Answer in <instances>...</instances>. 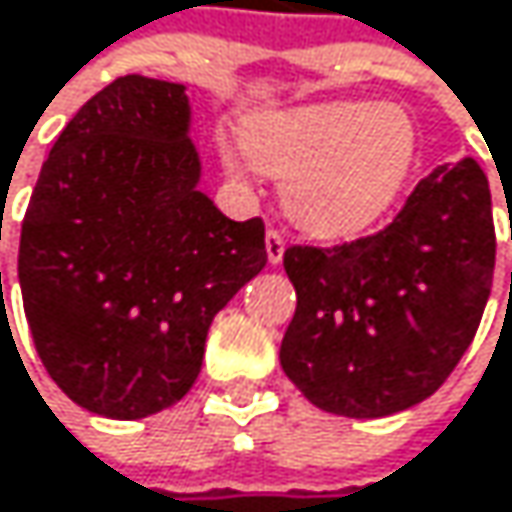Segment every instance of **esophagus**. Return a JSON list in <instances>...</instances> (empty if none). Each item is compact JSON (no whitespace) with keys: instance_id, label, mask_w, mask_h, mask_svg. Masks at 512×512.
Returning a JSON list of instances; mask_svg holds the SVG:
<instances>
[{"instance_id":"esophagus-1","label":"esophagus","mask_w":512,"mask_h":512,"mask_svg":"<svg viewBox=\"0 0 512 512\" xmlns=\"http://www.w3.org/2000/svg\"><path fill=\"white\" fill-rule=\"evenodd\" d=\"M285 236L279 233V230H267V261L276 267V264H282V258H285Z\"/></svg>"}]
</instances>
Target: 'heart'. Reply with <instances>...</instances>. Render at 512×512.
I'll list each match as a JSON object with an SVG mask.
<instances>
[{"label":"heart","mask_w":512,"mask_h":512,"mask_svg":"<svg viewBox=\"0 0 512 512\" xmlns=\"http://www.w3.org/2000/svg\"><path fill=\"white\" fill-rule=\"evenodd\" d=\"M245 154L282 179V209L300 230L345 239L393 209L417 167L420 134L399 104L321 101L248 116L242 146H221L233 179L248 173Z\"/></svg>","instance_id":"b5f03b06"}]
</instances>
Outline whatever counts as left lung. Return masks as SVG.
Masks as SVG:
<instances>
[{"label": "left lung", "mask_w": 512, "mask_h": 512, "mask_svg": "<svg viewBox=\"0 0 512 512\" xmlns=\"http://www.w3.org/2000/svg\"><path fill=\"white\" fill-rule=\"evenodd\" d=\"M492 270L489 182L474 158L441 164L381 233L285 251L297 312L282 369L321 411L354 420L408 411L468 351Z\"/></svg>", "instance_id": "obj_1"}]
</instances>
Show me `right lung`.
<instances>
[{
  "instance_id": "right-lung-1",
  "label": "right lung",
  "mask_w": 512,
  "mask_h": 512,
  "mask_svg": "<svg viewBox=\"0 0 512 512\" xmlns=\"http://www.w3.org/2000/svg\"><path fill=\"white\" fill-rule=\"evenodd\" d=\"M182 83L125 74L56 137L20 230L38 357L80 408L143 420L197 381L212 318L267 267L264 221L200 191Z\"/></svg>"
}]
</instances>
